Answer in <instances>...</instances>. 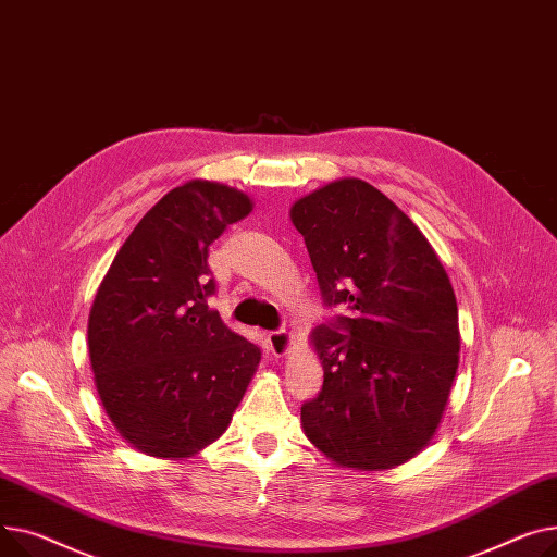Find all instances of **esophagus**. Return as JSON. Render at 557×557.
<instances>
[{
  "label": "esophagus",
  "instance_id": "1",
  "mask_svg": "<svg viewBox=\"0 0 557 557\" xmlns=\"http://www.w3.org/2000/svg\"><path fill=\"white\" fill-rule=\"evenodd\" d=\"M292 342H294V337L287 331H272V333H268V346H270L272 355H276V357L287 355L289 348H292Z\"/></svg>",
  "mask_w": 557,
  "mask_h": 557
}]
</instances>
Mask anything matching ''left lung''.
Here are the masks:
<instances>
[{
  "label": "left lung",
  "mask_w": 557,
  "mask_h": 557,
  "mask_svg": "<svg viewBox=\"0 0 557 557\" xmlns=\"http://www.w3.org/2000/svg\"><path fill=\"white\" fill-rule=\"evenodd\" d=\"M289 220L325 304L350 310L310 333L323 386L301 407V428L337 468L403 466L434 438L459 369L449 276L413 220L364 180L304 195Z\"/></svg>",
  "instance_id": "8db88e82"
}]
</instances>
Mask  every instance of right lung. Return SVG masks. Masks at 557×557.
Wrapping results in <instances>:
<instances>
[{
	"label": "right lung",
	"mask_w": 557,
	"mask_h": 557,
	"mask_svg": "<svg viewBox=\"0 0 557 557\" xmlns=\"http://www.w3.org/2000/svg\"><path fill=\"white\" fill-rule=\"evenodd\" d=\"M251 207L247 193L209 180L169 190L96 292L94 384L121 438L146 456L182 461L218 441L258 369L260 348L209 308V247Z\"/></svg>",
	"instance_id": "obj_1"
}]
</instances>
